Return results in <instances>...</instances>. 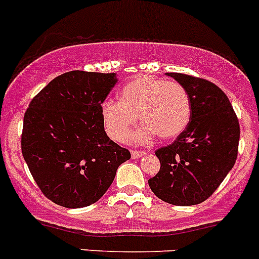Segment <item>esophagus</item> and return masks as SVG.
I'll return each mask as SVG.
<instances>
[{
	"label": "esophagus",
	"instance_id": "34e87169",
	"mask_svg": "<svg viewBox=\"0 0 259 259\" xmlns=\"http://www.w3.org/2000/svg\"><path fill=\"white\" fill-rule=\"evenodd\" d=\"M131 155L134 159H137V158H141V156L146 155V151H140V150H132L131 151Z\"/></svg>",
	"mask_w": 259,
	"mask_h": 259
}]
</instances>
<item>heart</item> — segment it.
Returning <instances> with one entry per match:
<instances>
[{
	"instance_id": "b5f03b06",
	"label": "heart",
	"mask_w": 259,
	"mask_h": 259,
	"mask_svg": "<svg viewBox=\"0 0 259 259\" xmlns=\"http://www.w3.org/2000/svg\"><path fill=\"white\" fill-rule=\"evenodd\" d=\"M191 97L181 83L140 75L122 89L119 100L101 106L105 130L114 141H123L137 115L141 127L132 139L145 144L158 136L170 140L181 135L191 119Z\"/></svg>"
}]
</instances>
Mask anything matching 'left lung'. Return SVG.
<instances>
[{"label":"left lung","mask_w":259,"mask_h":259,"mask_svg":"<svg viewBox=\"0 0 259 259\" xmlns=\"http://www.w3.org/2000/svg\"><path fill=\"white\" fill-rule=\"evenodd\" d=\"M191 97V119L170 145L155 151L160 169L149 180L151 191L173 205L207 200L232 169L240 127L229 97L214 83L181 73H167Z\"/></svg>","instance_id":"left-lung-1"}]
</instances>
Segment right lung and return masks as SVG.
Wrapping results in <instances>:
<instances>
[{"label": "right lung", "mask_w": 259, "mask_h": 259, "mask_svg": "<svg viewBox=\"0 0 259 259\" xmlns=\"http://www.w3.org/2000/svg\"><path fill=\"white\" fill-rule=\"evenodd\" d=\"M115 73L73 70L54 78L24 114L21 153L46 198L65 208L96 203L131 153L104 130L101 104Z\"/></svg>", "instance_id": "obj_1"}]
</instances>
